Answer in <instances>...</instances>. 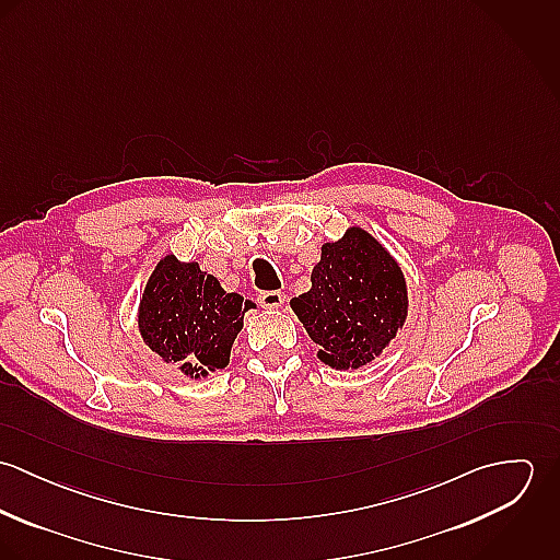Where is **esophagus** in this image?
Segmentation results:
<instances>
[{"mask_svg": "<svg viewBox=\"0 0 560 560\" xmlns=\"http://www.w3.org/2000/svg\"><path fill=\"white\" fill-rule=\"evenodd\" d=\"M258 304L267 311H273V308H280L284 304V293L280 291H262L258 295Z\"/></svg>", "mask_w": 560, "mask_h": 560, "instance_id": "34e87169", "label": "esophagus"}]
</instances>
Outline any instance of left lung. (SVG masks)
<instances>
[{"label": "left lung", "mask_w": 560, "mask_h": 560, "mask_svg": "<svg viewBox=\"0 0 560 560\" xmlns=\"http://www.w3.org/2000/svg\"><path fill=\"white\" fill-rule=\"evenodd\" d=\"M311 282V291L293 298L291 308L319 345L320 362L336 371L373 362L407 319L399 262L360 226L320 247Z\"/></svg>", "instance_id": "8db88e82"}]
</instances>
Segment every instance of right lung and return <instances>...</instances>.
<instances>
[{"label":"right lung","instance_id":"1","mask_svg":"<svg viewBox=\"0 0 560 560\" xmlns=\"http://www.w3.org/2000/svg\"><path fill=\"white\" fill-rule=\"evenodd\" d=\"M249 308V300L226 293L198 262H180L167 254L144 287L138 327L163 362L189 380H200L229 364Z\"/></svg>","mask_w":560,"mask_h":560}]
</instances>
